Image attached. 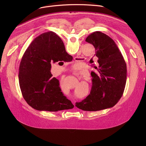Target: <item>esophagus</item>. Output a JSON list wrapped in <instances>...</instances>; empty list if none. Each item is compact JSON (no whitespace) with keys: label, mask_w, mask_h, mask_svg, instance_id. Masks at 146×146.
Wrapping results in <instances>:
<instances>
[{"label":"esophagus","mask_w":146,"mask_h":146,"mask_svg":"<svg viewBox=\"0 0 146 146\" xmlns=\"http://www.w3.org/2000/svg\"><path fill=\"white\" fill-rule=\"evenodd\" d=\"M74 73H75V74H78V72L77 71H74ZM72 102H73V104L74 105V106H75V101H72Z\"/></svg>","instance_id":"esophagus-1"}]
</instances>
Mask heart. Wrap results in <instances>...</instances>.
I'll return each mask as SVG.
<instances>
[{
  "label": "heart",
  "mask_w": 146,
  "mask_h": 146,
  "mask_svg": "<svg viewBox=\"0 0 146 146\" xmlns=\"http://www.w3.org/2000/svg\"><path fill=\"white\" fill-rule=\"evenodd\" d=\"M77 67H78V65H77V64H76V65H74V68H76Z\"/></svg>",
  "instance_id": "heart-1"
}]
</instances>
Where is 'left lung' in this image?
Returning <instances> with one entry per match:
<instances>
[{
    "label": "left lung",
    "mask_w": 146,
    "mask_h": 146,
    "mask_svg": "<svg viewBox=\"0 0 146 146\" xmlns=\"http://www.w3.org/2000/svg\"><path fill=\"white\" fill-rule=\"evenodd\" d=\"M86 41L95 48L98 64H93L92 86L90 94L76 106L86 111H98L115 105L124 93L127 80V66L118 47L111 37L96 31Z\"/></svg>",
    "instance_id": "1"
}]
</instances>
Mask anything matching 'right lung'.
<instances>
[{
    "instance_id": "obj_1",
    "label": "right lung",
    "mask_w": 146,
    "mask_h": 146,
    "mask_svg": "<svg viewBox=\"0 0 146 146\" xmlns=\"http://www.w3.org/2000/svg\"><path fill=\"white\" fill-rule=\"evenodd\" d=\"M68 55L63 41L52 31L36 37L26 50L20 63L19 83L23 97L34 109L57 112L73 108L50 71L51 63Z\"/></svg>"
}]
</instances>
